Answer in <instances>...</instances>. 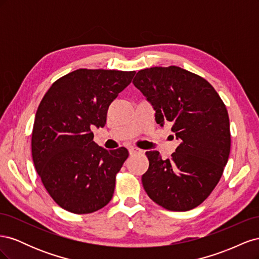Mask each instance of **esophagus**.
Wrapping results in <instances>:
<instances>
[{
  "mask_svg": "<svg viewBox=\"0 0 259 259\" xmlns=\"http://www.w3.org/2000/svg\"><path fill=\"white\" fill-rule=\"evenodd\" d=\"M128 152H130L131 155H135V154L143 153V150H140V149H138L136 147H130L128 148Z\"/></svg>",
  "mask_w": 259,
  "mask_h": 259,
  "instance_id": "esophagus-1",
  "label": "esophagus"
}]
</instances>
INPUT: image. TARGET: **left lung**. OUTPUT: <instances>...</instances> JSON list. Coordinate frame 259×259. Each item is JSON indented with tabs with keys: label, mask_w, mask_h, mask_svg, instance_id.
I'll return each mask as SVG.
<instances>
[{
	"label": "left lung",
	"mask_w": 259,
	"mask_h": 259,
	"mask_svg": "<svg viewBox=\"0 0 259 259\" xmlns=\"http://www.w3.org/2000/svg\"><path fill=\"white\" fill-rule=\"evenodd\" d=\"M133 83L153 107L155 122L180 140L170 159L146 152L149 168L142 182L147 194L168 210L197 207L214 190L229 158L225 104L206 80L176 66L140 70Z\"/></svg>",
	"instance_id": "8db88e82"
}]
</instances>
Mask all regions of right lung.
<instances>
[{
	"instance_id": "1",
	"label": "right lung",
	"mask_w": 259,
	"mask_h": 259,
	"mask_svg": "<svg viewBox=\"0 0 259 259\" xmlns=\"http://www.w3.org/2000/svg\"><path fill=\"white\" fill-rule=\"evenodd\" d=\"M135 73L77 69L53 83L38 105L32 159L45 189L64 209L90 214L112 199L128 151L99 147L92 128L105 126L109 106Z\"/></svg>"
}]
</instances>
